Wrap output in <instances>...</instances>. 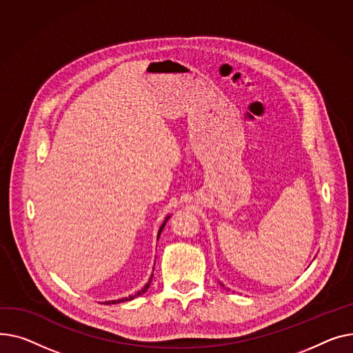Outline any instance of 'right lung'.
Listing matches in <instances>:
<instances>
[{
  "mask_svg": "<svg viewBox=\"0 0 353 353\" xmlns=\"http://www.w3.org/2000/svg\"><path fill=\"white\" fill-rule=\"evenodd\" d=\"M167 219H168V218H167ZM163 226H165V222H163V225L161 226V230H159V234H158V236L161 235V232H162V230H163ZM151 281H152V276H151V279L148 281V283L145 285V286L141 289V291H139V292H137L135 295H131L130 298H122V299H118V301H111V302H108V303L111 305V303H119V302H127V301H132L134 298H137V296H139V295H142V294L147 292V289H148V288H150V285H151Z\"/></svg>",
  "mask_w": 353,
  "mask_h": 353,
  "instance_id": "obj_1",
  "label": "right lung"
}]
</instances>
